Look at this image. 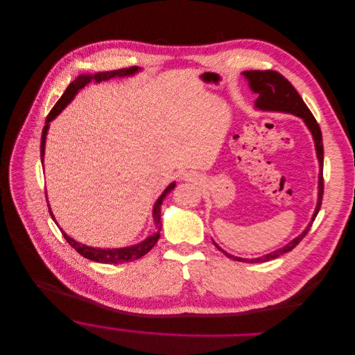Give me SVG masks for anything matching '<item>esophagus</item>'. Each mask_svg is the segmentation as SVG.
I'll list each match as a JSON object with an SVG mask.
<instances>
[{"instance_id": "obj_1", "label": "esophagus", "mask_w": 355, "mask_h": 355, "mask_svg": "<svg viewBox=\"0 0 355 355\" xmlns=\"http://www.w3.org/2000/svg\"><path fill=\"white\" fill-rule=\"evenodd\" d=\"M182 179L183 180H186V182H197L198 180V175L197 173H194V172H184L183 173V176H182Z\"/></svg>"}]
</instances>
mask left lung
<instances>
[{
  "label": "left lung",
  "instance_id": "left-lung-1",
  "mask_svg": "<svg viewBox=\"0 0 355 355\" xmlns=\"http://www.w3.org/2000/svg\"><path fill=\"white\" fill-rule=\"evenodd\" d=\"M242 76L248 80L250 89L257 95V99L254 102L256 109L264 110V112H282V113H291L295 114L298 117H301L304 120V123L306 124V127L309 128L313 141H315V148H316V157L319 161V186H318V204L315 208L313 216L311 218L309 225L305 228V231L298 235L295 239H293L290 243H287L286 246H282L274 252H270L261 257H256V259H243V257H236L232 256L230 253H227L225 250H223L216 242L214 245L218 248V250H221L225 256H228L230 259H234L236 261H245V263H266L270 260H274L277 257H279L281 254H284L287 252H291L304 238L305 235L309 232L318 212L320 209L322 205V197H323V143H322V131L320 127L316 121V119L313 117V114L311 113V110L308 109V106L305 105V102L302 101V98L300 96V94L297 92V89L293 87V84L282 77L277 71L272 69H266V71H243Z\"/></svg>",
  "mask_w": 355,
  "mask_h": 355
}]
</instances>
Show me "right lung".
Segmentation results:
<instances>
[{
    "instance_id": "right-lung-1",
    "label": "right lung",
    "mask_w": 355,
    "mask_h": 355,
    "mask_svg": "<svg viewBox=\"0 0 355 355\" xmlns=\"http://www.w3.org/2000/svg\"><path fill=\"white\" fill-rule=\"evenodd\" d=\"M141 68L138 67H130V68H121V69H114V71H106V73H96L94 76H89V74H85V76H80L77 77L73 83H71L67 89L64 91V94L61 95V98L57 101V103L53 106V109L50 110L47 119H46V124L43 127V132H42V141H40V159H42V165H43V157H44V147H46V135H47V131H49V127H50V121L53 119H55V116H58L64 107L74 99V96L78 94L80 89H83L85 85H88L91 81H95V83H101V81H106V80H110V78H116V77H130V76H134L135 73H138ZM176 183L172 182L165 190L164 193L159 196V198L155 201V205H154V209H153V217H154V223H155V227H157V232L151 236H148L147 239H144L143 242H139L137 245H132V246H127V248H119V249H101V248H92V246H87V245H83L80 242H77L76 239L69 238L61 228V234L64 236V239L73 246L81 256H84L85 259H89V260H94V261H98V263H105V264H119V263H125V261H132V260H137L139 257H143L144 254H147L154 246L155 243L158 242L159 239V231L162 228V224H161V205L164 202V198L168 196L169 191H172L175 189ZM49 205V202H47ZM49 211H50V216L53 217L54 220V216L53 212L50 209V205H49ZM57 224V223H55Z\"/></svg>"
}]
</instances>
